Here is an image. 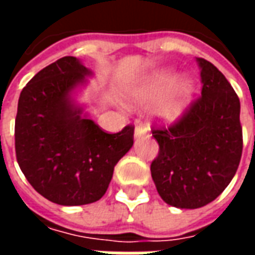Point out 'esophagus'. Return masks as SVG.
<instances>
[{"instance_id":"34e87169","label":"esophagus","mask_w":255,"mask_h":255,"mask_svg":"<svg viewBox=\"0 0 255 255\" xmlns=\"http://www.w3.org/2000/svg\"><path fill=\"white\" fill-rule=\"evenodd\" d=\"M146 133H147L146 127H143V126H138V127L135 128V132H133V135H135V138H140V136H144Z\"/></svg>"}]
</instances>
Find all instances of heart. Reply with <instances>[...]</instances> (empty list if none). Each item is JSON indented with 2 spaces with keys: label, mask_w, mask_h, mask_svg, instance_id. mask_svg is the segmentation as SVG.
Instances as JSON below:
<instances>
[{
  "label": "heart",
  "mask_w": 255,
  "mask_h": 255,
  "mask_svg": "<svg viewBox=\"0 0 255 255\" xmlns=\"http://www.w3.org/2000/svg\"><path fill=\"white\" fill-rule=\"evenodd\" d=\"M175 80L176 76L171 71L166 69L158 71L147 76L133 90L132 98L142 102L160 97L154 106L155 117L168 123L175 122L186 111L194 91V84L190 79H177L176 82H174ZM169 87H171V89ZM164 92L165 95L163 94Z\"/></svg>",
  "instance_id": "obj_1"
}]
</instances>
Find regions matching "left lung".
Segmentation results:
<instances>
[{
    "label": "left lung",
    "mask_w": 255,
    "mask_h": 255,
    "mask_svg": "<svg viewBox=\"0 0 255 255\" xmlns=\"http://www.w3.org/2000/svg\"><path fill=\"white\" fill-rule=\"evenodd\" d=\"M202 91L171 127H153L158 155L150 171L168 205L197 209L224 191L235 176L243 149L241 102L213 64L197 58Z\"/></svg>",
    "instance_id": "left-lung-1"
}]
</instances>
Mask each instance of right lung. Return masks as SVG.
Wrapping results in <instances>:
<instances>
[{
  "label": "right lung",
  "instance_id": "right-lung-1",
  "mask_svg": "<svg viewBox=\"0 0 255 255\" xmlns=\"http://www.w3.org/2000/svg\"><path fill=\"white\" fill-rule=\"evenodd\" d=\"M91 71L67 56L36 73L20 93L14 149L21 172L35 191L64 206L104 197L115 165L133 144V126L108 133L72 93Z\"/></svg>",
  "mask_w": 255,
  "mask_h": 255
}]
</instances>
